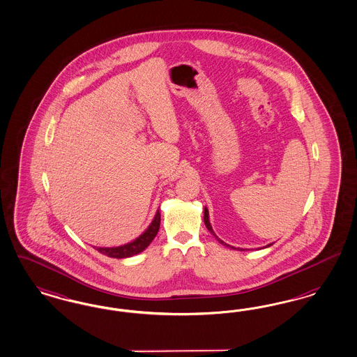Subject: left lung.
I'll list each match as a JSON object with an SVG mask.
<instances>
[{
	"label": "left lung",
	"instance_id": "obj_1",
	"mask_svg": "<svg viewBox=\"0 0 357 357\" xmlns=\"http://www.w3.org/2000/svg\"><path fill=\"white\" fill-rule=\"evenodd\" d=\"M204 222H205V226L208 227V230L211 231V234L214 236V237L217 238L218 239V242L220 243H222V245H225V246H227V248H231V249H236V248H233V246H230V245H227V243H225L224 241H221L220 238L217 237L215 234H214V231H213V229H211V222H209V211H208V209L205 208L204 209ZM267 246H270V245H267ZM238 250H242V249H238Z\"/></svg>",
	"mask_w": 357,
	"mask_h": 357
}]
</instances>
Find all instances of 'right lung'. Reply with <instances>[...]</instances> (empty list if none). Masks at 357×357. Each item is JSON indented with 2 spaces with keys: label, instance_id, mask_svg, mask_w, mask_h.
Instances as JSON below:
<instances>
[{
  "label": "right lung",
  "instance_id": "1",
  "mask_svg": "<svg viewBox=\"0 0 357 357\" xmlns=\"http://www.w3.org/2000/svg\"><path fill=\"white\" fill-rule=\"evenodd\" d=\"M160 220H161V215H160V211H158L152 224L148 226V229L140 237L136 238L132 242H130L127 245H123V246H118V248H96V250L105 254L107 257H111V258H128V257L136 255V254L146 250V248L149 246V243L153 241V238L156 237L160 229Z\"/></svg>",
  "mask_w": 357,
  "mask_h": 357
}]
</instances>
